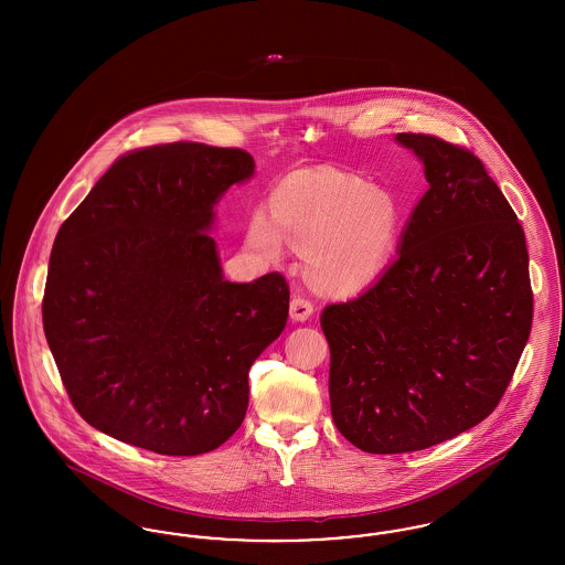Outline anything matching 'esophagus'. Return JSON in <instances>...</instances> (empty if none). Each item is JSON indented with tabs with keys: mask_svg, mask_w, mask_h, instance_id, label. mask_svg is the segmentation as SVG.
I'll return each mask as SVG.
<instances>
[{
	"mask_svg": "<svg viewBox=\"0 0 565 565\" xmlns=\"http://www.w3.org/2000/svg\"><path fill=\"white\" fill-rule=\"evenodd\" d=\"M313 316V302L305 296H292L290 300V318L295 322H307Z\"/></svg>",
	"mask_w": 565,
	"mask_h": 565,
	"instance_id": "34e87169",
	"label": "esophagus"
}]
</instances>
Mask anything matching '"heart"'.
<instances>
[{"mask_svg":"<svg viewBox=\"0 0 565 565\" xmlns=\"http://www.w3.org/2000/svg\"><path fill=\"white\" fill-rule=\"evenodd\" d=\"M401 228V207L387 190L322 169L288 175L270 194V215L254 212L247 243L269 258L284 252V235L307 249L311 279L332 295H351L385 270Z\"/></svg>","mask_w":565,"mask_h":565,"instance_id":"obj_1","label":"heart"}]
</instances>
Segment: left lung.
Instances as JSON below:
<instances>
[{
    "mask_svg": "<svg viewBox=\"0 0 565 565\" xmlns=\"http://www.w3.org/2000/svg\"><path fill=\"white\" fill-rule=\"evenodd\" d=\"M430 184L398 258L364 295L328 305L330 411L366 454H408L475 428L504 396L532 330L523 226L483 162L398 134Z\"/></svg>",
    "mask_w": 565,
    "mask_h": 565,
    "instance_id": "8db88e82",
    "label": "left lung"
}]
</instances>
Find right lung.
Here are the masks:
<instances>
[{"mask_svg": "<svg viewBox=\"0 0 565 565\" xmlns=\"http://www.w3.org/2000/svg\"><path fill=\"white\" fill-rule=\"evenodd\" d=\"M254 167L237 148H141L61 224L44 334L93 428L161 456H201L242 426L249 366L290 307L279 273L226 281L210 235L217 201Z\"/></svg>", "mask_w": 565, "mask_h": 565, "instance_id": "1", "label": "right lung"}]
</instances>
